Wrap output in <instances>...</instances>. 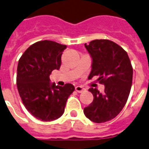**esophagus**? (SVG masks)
I'll return each mask as SVG.
<instances>
[{"label":"esophagus","mask_w":149,"mask_h":149,"mask_svg":"<svg viewBox=\"0 0 149 149\" xmlns=\"http://www.w3.org/2000/svg\"><path fill=\"white\" fill-rule=\"evenodd\" d=\"M76 91L78 92V93H82L83 91H84V87H82L81 86H76V88H75Z\"/></svg>","instance_id":"obj_1"}]
</instances>
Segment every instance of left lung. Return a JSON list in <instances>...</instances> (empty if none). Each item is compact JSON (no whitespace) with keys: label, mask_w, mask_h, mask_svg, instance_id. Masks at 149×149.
<instances>
[{"label":"left lung","mask_w":149,"mask_h":149,"mask_svg":"<svg viewBox=\"0 0 149 149\" xmlns=\"http://www.w3.org/2000/svg\"><path fill=\"white\" fill-rule=\"evenodd\" d=\"M85 47L93 59L88 79L97 77L105 88L102 93L96 88L89 89L93 100L84 108V114L93 122H106L115 118L127 102L133 68L127 52L112 41L96 39L85 43Z\"/></svg>","instance_id":"obj_1"}]
</instances>
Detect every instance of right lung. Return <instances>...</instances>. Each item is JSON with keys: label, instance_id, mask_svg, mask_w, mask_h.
Segmentation results:
<instances>
[{"label": "right lung", "instance_id": "add662e5", "mask_svg": "<svg viewBox=\"0 0 149 149\" xmlns=\"http://www.w3.org/2000/svg\"><path fill=\"white\" fill-rule=\"evenodd\" d=\"M65 49L66 45L53 41H40L28 48L18 61V93L25 108L38 120L51 121L60 118L75 90L71 84L60 86L50 83V74L59 70Z\"/></svg>", "mask_w": 149, "mask_h": 149}]
</instances>
